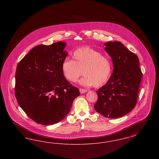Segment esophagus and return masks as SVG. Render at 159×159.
Listing matches in <instances>:
<instances>
[{
  "instance_id": "34e87169",
  "label": "esophagus",
  "mask_w": 159,
  "mask_h": 159,
  "mask_svg": "<svg viewBox=\"0 0 159 159\" xmlns=\"http://www.w3.org/2000/svg\"><path fill=\"white\" fill-rule=\"evenodd\" d=\"M79 91H80V93H86V92H87V89L80 88V89H79Z\"/></svg>"
}]
</instances>
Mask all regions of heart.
I'll return each mask as SVG.
<instances>
[{"label":"heart","mask_w":159,"mask_h":159,"mask_svg":"<svg viewBox=\"0 0 159 159\" xmlns=\"http://www.w3.org/2000/svg\"><path fill=\"white\" fill-rule=\"evenodd\" d=\"M73 60L62 61L61 68L64 77L69 82H75L82 75L80 83L85 86L99 87L106 84L112 74L113 64L110 58L98 51L84 47L76 50Z\"/></svg>","instance_id":"heart-1"}]
</instances>
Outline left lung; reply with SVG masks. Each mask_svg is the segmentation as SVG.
<instances>
[{
  "mask_svg": "<svg viewBox=\"0 0 159 159\" xmlns=\"http://www.w3.org/2000/svg\"><path fill=\"white\" fill-rule=\"evenodd\" d=\"M113 63V72L105 85L97 91L95 110L108 118H119L135 107L143 73L136 54L121 42L104 43Z\"/></svg>",
  "mask_w": 159,
  "mask_h": 159,
  "instance_id": "left-lung-1",
  "label": "left lung"
}]
</instances>
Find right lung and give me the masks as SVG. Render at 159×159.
<instances>
[{"mask_svg": "<svg viewBox=\"0 0 159 159\" xmlns=\"http://www.w3.org/2000/svg\"><path fill=\"white\" fill-rule=\"evenodd\" d=\"M63 42L33 48L17 65L15 95L33 121L43 125L60 122L80 95L63 75L61 66L68 53Z\"/></svg>", "mask_w": 159, "mask_h": 159, "instance_id": "obj_1", "label": "right lung"}]
</instances>
